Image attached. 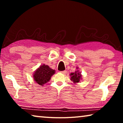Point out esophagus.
<instances>
[{
    "mask_svg": "<svg viewBox=\"0 0 123 123\" xmlns=\"http://www.w3.org/2000/svg\"><path fill=\"white\" fill-rule=\"evenodd\" d=\"M61 73H62V74H66L67 73V71L66 70H64V71H62V72H60Z\"/></svg>",
    "mask_w": 123,
    "mask_h": 123,
    "instance_id": "obj_1",
    "label": "esophagus"
}]
</instances>
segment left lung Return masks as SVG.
<instances>
[{
  "label": "left lung",
  "mask_w": 123,
  "mask_h": 123,
  "mask_svg": "<svg viewBox=\"0 0 123 123\" xmlns=\"http://www.w3.org/2000/svg\"><path fill=\"white\" fill-rule=\"evenodd\" d=\"M76 70L75 72H72L69 74L70 76V80L74 84H78L82 79L81 72L79 70V68L76 67Z\"/></svg>",
  "instance_id": "obj_1"
}]
</instances>
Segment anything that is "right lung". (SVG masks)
<instances>
[{
	"label": "right lung",
	"mask_w": 123,
	"mask_h": 123,
	"mask_svg": "<svg viewBox=\"0 0 123 123\" xmlns=\"http://www.w3.org/2000/svg\"><path fill=\"white\" fill-rule=\"evenodd\" d=\"M55 73V70L51 69L49 66L41 64L33 73L35 81L40 86H43L49 81L51 76Z\"/></svg>",
	"instance_id": "add662e5"
}]
</instances>
